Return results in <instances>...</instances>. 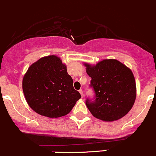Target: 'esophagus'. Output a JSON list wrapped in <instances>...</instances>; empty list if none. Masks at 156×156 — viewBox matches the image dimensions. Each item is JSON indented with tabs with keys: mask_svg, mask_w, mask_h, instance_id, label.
<instances>
[{
	"mask_svg": "<svg viewBox=\"0 0 156 156\" xmlns=\"http://www.w3.org/2000/svg\"><path fill=\"white\" fill-rule=\"evenodd\" d=\"M79 92H80V94H81V97H83V90H79Z\"/></svg>",
	"mask_w": 156,
	"mask_h": 156,
	"instance_id": "esophagus-1",
	"label": "esophagus"
}]
</instances>
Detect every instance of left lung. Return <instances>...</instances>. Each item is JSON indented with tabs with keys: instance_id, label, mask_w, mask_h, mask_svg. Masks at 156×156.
I'll list each match as a JSON object with an SVG mask.
<instances>
[{
	"instance_id": "left-lung-1",
	"label": "left lung",
	"mask_w": 156,
	"mask_h": 156,
	"mask_svg": "<svg viewBox=\"0 0 156 156\" xmlns=\"http://www.w3.org/2000/svg\"><path fill=\"white\" fill-rule=\"evenodd\" d=\"M95 92L86 105L94 117L113 121L126 115L136 98V85L131 69L115 59H105L95 66L84 64Z\"/></svg>"
}]
</instances>
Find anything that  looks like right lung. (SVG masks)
<instances>
[{
	"label": "right lung",
	"instance_id": "obj_1",
	"mask_svg": "<svg viewBox=\"0 0 156 156\" xmlns=\"http://www.w3.org/2000/svg\"><path fill=\"white\" fill-rule=\"evenodd\" d=\"M22 87L31 108L49 118L67 115L81 98L73 87L66 65L56 55L41 58L31 65L23 76Z\"/></svg>",
	"mask_w": 156,
	"mask_h": 156
}]
</instances>
